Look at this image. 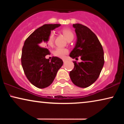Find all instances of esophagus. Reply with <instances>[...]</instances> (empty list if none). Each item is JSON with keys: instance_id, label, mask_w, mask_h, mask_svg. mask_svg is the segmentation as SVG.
<instances>
[{"instance_id": "obj_1", "label": "esophagus", "mask_w": 124, "mask_h": 124, "mask_svg": "<svg viewBox=\"0 0 124 124\" xmlns=\"http://www.w3.org/2000/svg\"><path fill=\"white\" fill-rule=\"evenodd\" d=\"M63 62H64V63H65V62H66V60H63Z\"/></svg>"}]
</instances>
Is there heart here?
I'll list each match as a JSON object with an SVG mask.
<instances>
[{
	"instance_id": "obj_1",
	"label": "heart",
	"mask_w": 124,
	"mask_h": 124,
	"mask_svg": "<svg viewBox=\"0 0 124 124\" xmlns=\"http://www.w3.org/2000/svg\"><path fill=\"white\" fill-rule=\"evenodd\" d=\"M62 33L68 41H69L70 40H73V39L74 38L73 33H72V31L70 30L65 29H63L62 30ZM54 40H55V35H54L53 33H51L50 35H48V39H47V45L49 46H53L54 43ZM68 53V50L67 49L60 48V47L57 48L55 50V51H54V55H55V56L57 57H60V58H64L65 56Z\"/></svg>"
}]
</instances>
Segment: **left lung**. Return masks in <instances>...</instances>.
Instances as JSON below:
<instances>
[{"label": "left lung", "instance_id": "obj_1", "mask_svg": "<svg viewBox=\"0 0 124 124\" xmlns=\"http://www.w3.org/2000/svg\"><path fill=\"white\" fill-rule=\"evenodd\" d=\"M77 41L70 52L72 59L80 56L82 62H73L74 68L69 73L72 82L81 88L87 87L99 77L104 65V52L96 35L87 26L80 23L73 25Z\"/></svg>", "mask_w": 124, "mask_h": 124}]
</instances>
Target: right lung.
I'll use <instances>...</instances> for the list:
<instances>
[{"label":"right lung","instance_id":"1","mask_svg":"<svg viewBox=\"0 0 124 124\" xmlns=\"http://www.w3.org/2000/svg\"><path fill=\"white\" fill-rule=\"evenodd\" d=\"M60 24H45L35 30L26 39L22 50L21 64L27 78L35 87L44 89L53 82L63 62L56 56L50 61L46 56L50 53L45 48L51 31Z\"/></svg>","mask_w":124,"mask_h":124}]
</instances>
